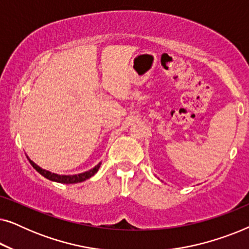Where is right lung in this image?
I'll return each instance as SVG.
<instances>
[{
	"mask_svg": "<svg viewBox=\"0 0 249 249\" xmlns=\"http://www.w3.org/2000/svg\"><path fill=\"white\" fill-rule=\"evenodd\" d=\"M28 158V156H27ZM29 160L30 164L33 165V168L36 170L37 172H39L40 175L43 177H45L46 179L51 180V181H55V182H60V183H78V182H83L85 180L89 179L90 177H93L95 173L98 171V169H100L101 166V162L98 163L97 165H95L93 169L88 170L86 172H83V173H79V175H72V176H64V175H56V173H52L50 171H47L45 169H42L40 166H38L36 164V163H34L32 160Z\"/></svg>",
	"mask_w": 249,
	"mask_h": 249,
	"instance_id": "obj_1",
	"label": "right lung"
}]
</instances>
